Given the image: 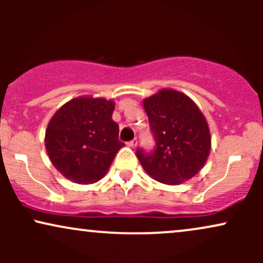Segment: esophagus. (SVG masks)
Segmentation results:
<instances>
[{
  "label": "esophagus",
  "mask_w": 263,
  "mask_h": 263,
  "mask_svg": "<svg viewBox=\"0 0 263 263\" xmlns=\"http://www.w3.org/2000/svg\"><path fill=\"white\" fill-rule=\"evenodd\" d=\"M127 146L131 147V148H135V147L137 146V140H136V138H135V140L127 142Z\"/></svg>",
  "instance_id": "esophagus-1"
}]
</instances>
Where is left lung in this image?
<instances>
[{
    "mask_svg": "<svg viewBox=\"0 0 263 263\" xmlns=\"http://www.w3.org/2000/svg\"><path fill=\"white\" fill-rule=\"evenodd\" d=\"M155 148L136 151L143 170L164 184L190 179L204 167L210 152V132L203 114L188 96L161 90L143 101Z\"/></svg>",
    "mask_w": 263,
    "mask_h": 263,
    "instance_id": "left-lung-1",
    "label": "left lung"
}]
</instances>
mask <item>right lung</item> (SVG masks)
I'll list each match as a JSON object with an SVG mask.
<instances>
[{"label": "right lung", "mask_w": 263, "mask_h": 263, "mask_svg": "<svg viewBox=\"0 0 263 263\" xmlns=\"http://www.w3.org/2000/svg\"><path fill=\"white\" fill-rule=\"evenodd\" d=\"M114 101L78 98L57 111L45 132V148L54 167L69 180L92 184L110 168L125 143L112 120Z\"/></svg>", "instance_id": "add662e5"}]
</instances>
